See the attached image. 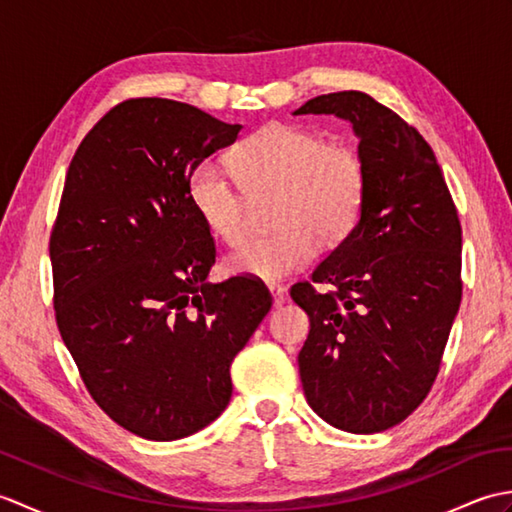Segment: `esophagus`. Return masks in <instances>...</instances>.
Segmentation results:
<instances>
[{
    "mask_svg": "<svg viewBox=\"0 0 512 512\" xmlns=\"http://www.w3.org/2000/svg\"><path fill=\"white\" fill-rule=\"evenodd\" d=\"M270 288V295H273V303H275V308H279L281 303L286 301V288L284 286H268Z\"/></svg>",
    "mask_w": 512,
    "mask_h": 512,
    "instance_id": "obj_1",
    "label": "esophagus"
}]
</instances>
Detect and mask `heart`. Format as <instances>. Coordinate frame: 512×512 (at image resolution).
Returning a JSON list of instances; mask_svg holds the SVG:
<instances>
[{"label": "heart", "mask_w": 512, "mask_h": 512, "mask_svg": "<svg viewBox=\"0 0 512 512\" xmlns=\"http://www.w3.org/2000/svg\"><path fill=\"white\" fill-rule=\"evenodd\" d=\"M239 189L220 162L193 167L187 200L215 239L237 244L250 202L275 200L268 237H253L226 257V270L262 281H279L306 268L321 242L336 244L352 231L365 200V165L345 143H325L308 127L273 123L248 136L231 156Z\"/></svg>", "instance_id": "b5f03b06"}]
</instances>
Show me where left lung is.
I'll return each mask as SVG.
<instances>
[{
    "mask_svg": "<svg viewBox=\"0 0 512 512\" xmlns=\"http://www.w3.org/2000/svg\"><path fill=\"white\" fill-rule=\"evenodd\" d=\"M352 123L365 165L361 217L290 297L310 317L299 352L308 405L332 427L378 433L427 398L462 301V226L433 149L365 92L295 112Z\"/></svg>",
    "mask_w": 512,
    "mask_h": 512,
    "instance_id": "1",
    "label": "left lung"
}]
</instances>
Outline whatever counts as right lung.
<instances>
[{
    "instance_id": "obj_1",
    "label": "right lung",
    "mask_w": 512,
    "mask_h": 512,
    "mask_svg": "<svg viewBox=\"0 0 512 512\" xmlns=\"http://www.w3.org/2000/svg\"><path fill=\"white\" fill-rule=\"evenodd\" d=\"M242 125L169 99L112 107L70 162L50 235L54 314L107 416L156 442L226 409L231 363L273 306L250 277L211 284V233L193 213V167Z\"/></svg>"
}]
</instances>
